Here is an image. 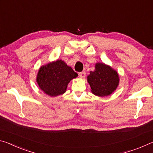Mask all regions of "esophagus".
<instances>
[{"label":"esophagus","instance_id":"34e87169","mask_svg":"<svg viewBox=\"0 0 153 153\" xmlns=\"http://www.w3.org/2000/svg\"><path fill=\"white\" fill-rule=\"evenodd\" d=\"M79 77H81V78H84L85 76H86V73H85L84 71L80 72V73H79Z\"/></svg>","mask_w":153,"mask_h":153}]
</instances>
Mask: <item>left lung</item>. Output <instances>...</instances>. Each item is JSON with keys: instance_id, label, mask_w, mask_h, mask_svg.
I'll return each mask as SVG.
<instances>
[{"instance_id": "obj_1", "label": "left lung", "mask_w": 153, "mask_h": 153, "mask_svg": "<svg viewBox=\"0 0 153 153\" xmlns=\"http://www.w3.org/2000/svg\"><path fill=\"white\" fill-rule=\"evenodd\" d=\"M119 76L117 71L104 63H97L95 70L90 71L88 76L92 92L99 97L110 95L114 92L119 84Z\"/></svg>"}]
</instances>
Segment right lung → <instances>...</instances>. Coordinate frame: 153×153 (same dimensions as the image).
Listing matches in <instances>:
<instances>
[{"mask_svg":"<svg viewBox=\"0 0 153 153\" xmlns=\"http://www.w3.org/2000/svg\"><path fill=\"white\" fill-rule=\"evenodd\" d=\"M77 74L64 61L58 60L40 67L37 82L40 89L51 97L65 92L69 82L76 77Z\"/></svg>","mask_w":153,"mask_h":153,"instance_id":"obj_1","label":"right lung"}]
</instances>
